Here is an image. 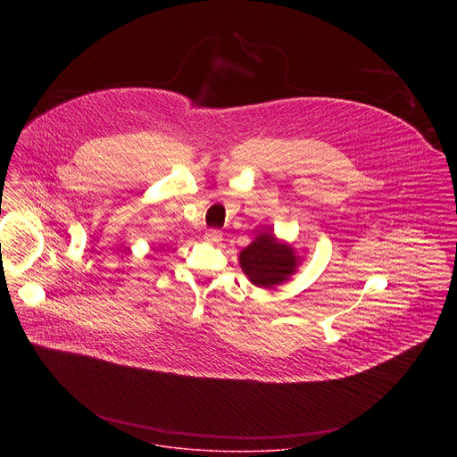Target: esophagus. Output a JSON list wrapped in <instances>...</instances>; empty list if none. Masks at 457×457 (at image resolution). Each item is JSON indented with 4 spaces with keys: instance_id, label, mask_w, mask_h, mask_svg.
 Instances as JSON below:
<instances>
[{
    "instance_id": "34e87169",
    "label": "esophagus",
    "mask_w": 457,
    "mask_h": 457,
    "mask_svg": "<svg viewBox=\"0 0 457 457\" xmlns=\"http://www.w3.org/2000/svg\"><path fill=\"white\" fill-rule=\"evenodd\" d=\"M204 239H205V243H209V245H218V243L223 239V234H221L220 230H216V228H211V230L205 232Z\"/></svg>"
}]
</instances>
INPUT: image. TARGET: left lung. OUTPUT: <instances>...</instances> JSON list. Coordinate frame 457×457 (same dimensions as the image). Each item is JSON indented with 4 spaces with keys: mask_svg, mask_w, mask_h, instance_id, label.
Returning <instances> with one entry per match:
<instances>
[{
    "mask_svg": "<svg viewBox=\"0 0 457 457\" xmlns=\"http://www.w3.org/2000/svg\"><path fill=\"white\" fill-rule=\"evenodd\" d=\"M239 263L253 285L274 288L297 270L299 257L290 245L279 243L269 230L261 232L257 239L239 253Z\"/></svg>",
    "mask_w": 457,
    "mask_h": 457,
    "instance_id": "8db88e82",
    "label": "left lung"
}]
</instances>
